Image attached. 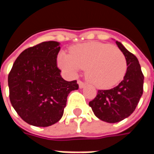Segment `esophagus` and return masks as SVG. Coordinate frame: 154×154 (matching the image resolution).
I'll return each instance as SVG.
<instances>
[{
  "label": "esophagus",
  "mask_w": 154,
  "mask_h": 154,
  "mask_svg": "<svg viewBox=\"0 0 154 154\" xmlns=\"http://www.w3.org/2000/svg\"><path fill=\"white\" fill-rule=\"evenodd\" d=\"M77 83H78V85H79V87H80V88H83V87L86 86V83H85V82H82V81H80V80L77 82Z\"/></svg>",
  "instance_id": "esophagus-1"
}]
</instances>
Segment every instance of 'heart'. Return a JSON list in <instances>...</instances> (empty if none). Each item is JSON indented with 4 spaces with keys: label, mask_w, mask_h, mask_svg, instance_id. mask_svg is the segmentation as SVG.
<instances>
[{
    "label": "heart",
    "mask_w": 154,
    "mask_h": 154,
    "mask_svg": "<svg viewBox=\"0 0 154 154\" xmlns=\"http://www.w3.org/2000/svg\"><path fill=\"white\" fill-rule=\"evenodd\" d=\"M57 63L71 76H76L82 68H87V79L99 88L116 86L122 80L127 69L125 57L118 48L98 42L77 44L71 48L70 54L61 52Z\"/></svg>",
    "instance_id": "1"
}]
</instances>
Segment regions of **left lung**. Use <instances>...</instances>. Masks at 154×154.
I'll return each mask as SVG.
<instances>
[{
  "instance_id": "8db88e82",
  "label": "left lung",
  "mask_w": 154,
  "mask_h": 154,
  "mask_svg": "<svg viewBox=\"0 0 154 154\" xmlns=\"http://www.w3.org/2000/svg\"><path fill=\"white\" fill-rule=\"evenodd\" d=\"M127 62V71L121 82L109 90H98L89 102L97 118L105 122L117 123L134 111L143 91V74L138 58L116 41Z\"/></svg>"
}]
</instances>
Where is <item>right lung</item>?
Returning a JSON list of instances; mask_svg holds the SVG:
<instances>
[{"mask_svg":"<svg viewBox=\"0 0 154 154\" xmlns=\"http://www.w3.org/2000/svg\"><path fill=\"white\" fill-rule=\"evenodd\" d=\"M59 43L47 41L28 48L8 75L10 100L24 121L38 127L57 123L63 115L67 97L78 89L77 81L67 82L57 66Z\"/></svg>","mask_w":154,"mask_h":154,"instance_id":"obj_1","label":"right lung"}]
</instances>
